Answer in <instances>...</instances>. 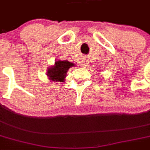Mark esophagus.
<instances>
[{
    "label": "esophagus",
    "mask_w": 150,
    "mask_h": 150,
    "mask_svg": "<svg viewBox=\"0 0 150 150\" xmlns=\"http://www.w3.org/2000/svg\"><path fill=\"white\" fill-rule=\"evenodd\" d=\"M87 64H88L87 62H83V63H82L81 66H83V67H85V66H87Z\"/></svg>",
    "instance_id": "1"
}]
</instances>
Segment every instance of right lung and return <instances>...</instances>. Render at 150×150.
<instances>
[{"label":"right lung","instance_id":"add662e5","mask_svg":"<svg viewBox=\"0 0 150 150\" xmlns=\"http://www.w3.org/2000/svg\"><path fill=\"white\" fill-rule=\"evenodd\" d=\"M75 64L73 62H68L67 60H59L54 62V65L48 68L46 75L49 77L50 80L54 82H60L62 83L65 80L67 72L70 67H74Z\"/></svg>","mask_w":150,"mask_h":150}]
</instances>
